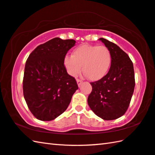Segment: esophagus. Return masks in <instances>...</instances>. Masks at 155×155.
I'll use <instances>...</instances> for the list:
<instances>
[{"mask_svg":"<svg viewBox=\"0 0 155 155\" xmlns=\"http://www.w3.org/2000/svg\"><path fill=\"white\" fill-rule=\"evenodd\" d=\"M81 83H82V81L81 80H77V84H78V86L80 87V86H81Z\"/></svg>","mask_w":155,"mask_h":155,"instance_id":"1","label":"esophagus"}]
</instances>
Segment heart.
<instances>
[{"mask_svg": "<svg viewBox=\"0 0 155 155\" xmlns=\"http://www.w3.org/2000/svg\"><path fill=\"white\" fill-rule=\"evenodd\" d=\"M112 57L106 46L82 44L72 51L71 56H66L64 64L68 74L76 77L81 71L90 80L97 81L108 74L112 65Z\"/></svg>", "mask_w": 155, "mask_h": 155, "instance_id": "heart-1", "label": "heart"}]
</instances>
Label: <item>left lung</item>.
Returning a JSON list of instances; mask_svg holds the SVG:
<instances>
[{"instance_id": "8db88e82", "label": "left lung", "mask_w": 155, "mask_h": 155, "mask_svg": "<svg viewBox=\"0 0 155 155\" xmlns=\"http://www.w3.org/2000/svg\"><path fill=\"white\" fill-rule=\"evenodd\" d=\"M99 39L110 49L112 61L105 76L90 83L92 91L87 103L96 115L112 120L124 115L130 104L135 86L134 67L128 55L117 45L104 38Z\"/></svg>"}]
</instances>
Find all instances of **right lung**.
<instances>
[{"label": "right lung", "instance_id": "right-lung-1", "mask_svg": "<svg viewBox=\"0 0 155 155\" xmlns=\"http://www.w3.org/2000/svg\"><path fill=\"white\" fill-rule=\"evenodd\" d=\"M75 44L74 39L53 38L37 46L27 59L23 95L31 112L39 120H52L64 113L78 89L64 65L65 55Z\"/></svg>", "mask_w": 155, "mask_h": 155}]
</instances>
